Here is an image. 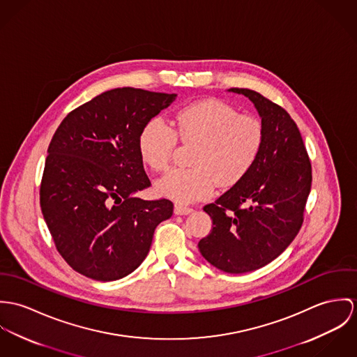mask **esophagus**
<instances>
[{"instance_id": "1", "label": "esophagus", "mask_w": 357, "mask_h": 357, "mask_svg": "<svg viewBox=\"0 0 357 357\" xmlns=\"http://www.w3.org/2000/svg\"><path fill=\"white\" fill-rule=\"evenodd\" d=\"M174 212H175V215H189L193 212V208H189V206H185L181 204H175Z\"/></svg>"}]
</instances>
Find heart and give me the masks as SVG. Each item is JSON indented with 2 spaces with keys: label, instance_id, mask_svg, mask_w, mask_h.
<instances>
[{
  "label": "heart",
  "instance_id": "heart-1",
  "mask_svg": "<svg viewBox=\"0 0 357 357\" xmlns=\"http://www.w3.org/2000/svg\"><path fill=\"white\" fill-rule=\"evenodd\" d=\"M176 137L196 144L192 168H176L162 176L156 190L181 204L212 195L215 185L231 188L255 167L264 145V127L253 115L219 98H205L182 107L172 127L161 118L145 123L138 149L142 161L156 171L167 169L176 146Z\"/></svg>",
  "mask_w": 357,
  "mask_h": 357
}]
</instances>
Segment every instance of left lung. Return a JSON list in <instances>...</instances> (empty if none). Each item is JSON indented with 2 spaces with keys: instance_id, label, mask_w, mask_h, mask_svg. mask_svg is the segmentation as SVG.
<instances>
[{
  "instance_id": "left-lung-1",
  "label": "left lung",
  "mask_w": 357,
  "mask_h": 357,
  "mask_svg": "<svg viewBox=\"0 0 357 357\" xmlns=\"http://www.w3.org/2000/svg\"><path fill=\"white\" fill-rule=\"evenodd\" d=\"M229 91L253 102L264 145L250 172L204 206L213 226L198 249L220 271L243 274L271 263L298 234L312 169L300 130L283 108L249 89Z\"/></svg>"
}]
</instances>
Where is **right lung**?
Masks as SVG:
<instances>
[{
	"instance_id": "right-lung-1",
	"label": "right lung",
	"mask_w": 357,
	"mask_h": 357,
	"mask_svg": "<svg viewBox=\"0 0 357 357\" xmlns=\"http://www.w3.org/2000/svg\"><path fill=\"white\" fill-rule=\"evenodd\" d=\"M176 97L112 89L74 109L56 130L40 209L59 253L82 275L109 282L131 274L148 256L155 229L172 216L169 199L135 195L151 186L139 132Z\"/></svg>"
}]
</instances>
